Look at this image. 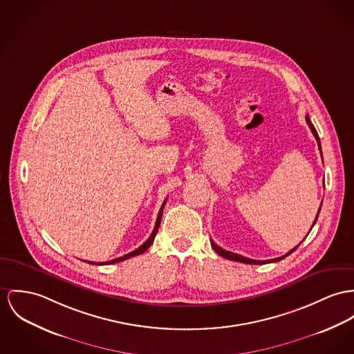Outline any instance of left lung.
<instances>
[{"label": "left lung", "mask_w": 354, "mask_h": 354, "mask_svg": "<svg viewBox=\"0 0 354 354\" xmlns=\"http://www.w3.org/2000/svg\"><path fill=\"white\" fill-rule=\"evenodd\" d=\"M306 121H307L308 128L311 129L313 135H314L315 140H317V142H318V148H319L321 155H322V148H321L319 136H318V133H317V131H315V128H314V125H313V122H311V120H310V117H308V115H306ZM321 206H322V203H321ZM319 212H321V207H319V210H318V214H317V217H315V221H314L313 226L315 225V222H317V219H318ZM311 229H313V227H311ZM210 244H212L213 249L217 252L219 256H222V257H225V259H227V260H233V261H239V263H244V264H267V263H276V261H280V260H283L284 257L290 256V254H291L294 250H297V248L299 246V245H298V246H295L294 249H291L288 253H286V254H284V256H281V257H276V259H271V260H252V259H248V257H244V256H240V254H237V253H233V252H229V250L222 249V248H221V246H218L213 240H210Z\"/></svg>", "instance_id": "1"}]
</instances>
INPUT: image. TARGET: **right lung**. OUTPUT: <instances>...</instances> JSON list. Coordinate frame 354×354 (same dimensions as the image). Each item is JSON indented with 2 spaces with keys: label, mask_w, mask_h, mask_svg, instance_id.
I'll use <instances>...</instances> for the list:
<instances>
[{
  "label": "right lung",
  "mask_w": 354,
  "mask_h": 354,
  "mask_svg": "<svg viewBox=\"0 0 354 354\" xmlns=\"http://www.w3.org/2000/svg\"><path fill=\"white\" fill-rule=\"evenodd\" d=\"M165 202H167V199L164 201L163 205H162V207H160V210H159V214H158V219H156V223H155V227H153L152 234L149 236V239H148L144 244L141 245V246H138L136 250H133V252H131V253H128V254H124V256H121V257H117V259H114V260L106 261V263H94V261H86V263H88V264H98V266H106V264L120 263V261H124V260H127V259H131V257H133V256H137V254L144 253V252H145V250L152 245L153 240H155V236H156V233H158V230H159V226H160V222H162V216H163V209Z\"/></svg>",
  "instance_id": "1"
}]
</instances>
